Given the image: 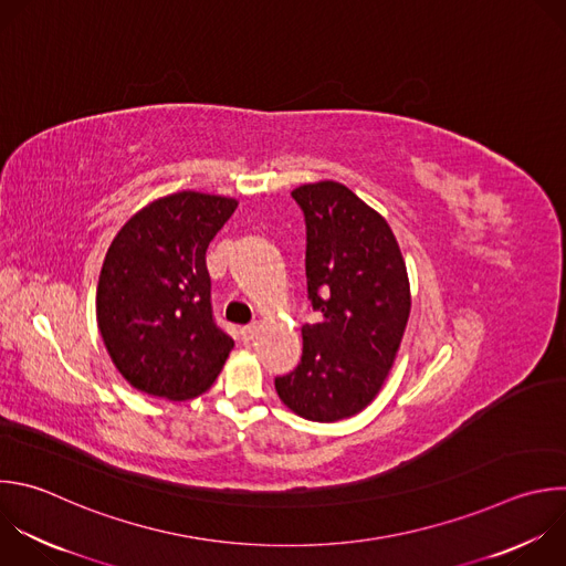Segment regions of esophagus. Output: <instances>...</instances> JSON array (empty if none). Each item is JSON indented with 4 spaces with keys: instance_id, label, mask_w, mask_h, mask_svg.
<instances>
[{
    "instance_id": "esophagus-1",
    "label": "esophagus",
    "mask_w": 566,
    "mask_h": 566,
    "mask_svg": "<svg viewBox=\"0 0 566 566\" xmlns=\"http://www.w3.org/2000/svg\"><path fill=\"white\" fill-rule=\"evenodd\" d=\"M258 331H260V324H258V322H253V324H249V326H244V328H242V335H244L247 339H253V337L258 335Z\"/></svg>"
}]
</instances>
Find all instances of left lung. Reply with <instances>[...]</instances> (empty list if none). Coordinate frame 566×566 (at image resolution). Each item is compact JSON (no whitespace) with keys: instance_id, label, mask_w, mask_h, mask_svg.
Listing matches in <instances>:
<instances>
[{"instance_id":"obj_1","label":"left lung","mask_w":566,"mask_h":566,"mask_svg":"<svg viewBox=\"0 0 566 566\" xmlns=\"http://www.w3.org/2000/svg\"><path fill=\"white\" fill-rule=\"evenodd\" d=\"M306 220L308 300L322 311L302 326V361L275 391L311 422L364 411L396 364L411 313V286L389 222L339 181L291 193Z\"/></svg>"}]
</instances>
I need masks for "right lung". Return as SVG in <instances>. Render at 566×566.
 <instances>
[{
    "mask_svg": "<svg viewBox=\"0 0 566 566\" xmlns=\"http://www.w3.org/2000/svg\"><path fill=\"white\" fill-rule=\"evenodd\" d=\"M235 209V198L177 191L139 209L111 242L97 326L133 389L184 402L220 375L235 342L213 319L207 249Z\"/></svg>",
    "mask_w": 566,
    "mask_h": 566,
    "instance_id": "obj_1",
    "label": "right lung"
}]
</instances>
